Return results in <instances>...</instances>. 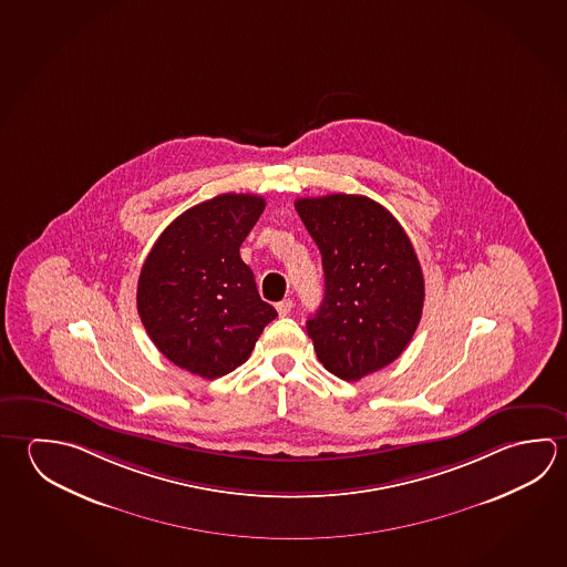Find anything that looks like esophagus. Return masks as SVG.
Segmentation results:
<instances>
[{"mask_svg": "<svg viewBox=\"0 0 567 567\" xmlns=\"http://www.w3.org/2000/svg\"><path fill=\"white\" fill-rule=\"evenodd\" d=\"M290 310H292V300L290 298H285V300L277 302V312H279L280 317H287Z\"/></svg>", "mask_w": 567, "mask_h": 567, "instance_id": "1", "label": "esophagus"}]
</instances>
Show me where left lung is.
<instances>
[{"mask_svg":"<svg viewBox=\"0 0 567 567\" xmlns=\"http://www.w3.org/2000/svg\"><path fill=\"white\" fill-rule=\"evenodd\" d=\"M322 255L324 300L307 320L322 367L354 382L394 362L416 332L424 277L406 230L362 195L297 199Z\"/></svg>","mask_w":567,"mask_h":567,"instance_id":"left-lung-1","label":"left lung"}]
</instances>
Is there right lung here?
Listing matches in <instances>:
<instances>
[{
	"label": "right lung",
	"mask_w": 567,
	"mask_h": 567,
	"mask_svg": "<svg viewBox=\"0 0 567 567\" xmlns=\"http://www.w3.org/2000/svg\"><path fill=\"white\" fill-rule=\"evenodd\" d=\"M262 210L259 195L203 200L161 233L143 262L141 322L161 354L190 374H229L277 318L239 252Z\"/></svg>",
	"instance_id": "add662e5"
}]
</instances>
